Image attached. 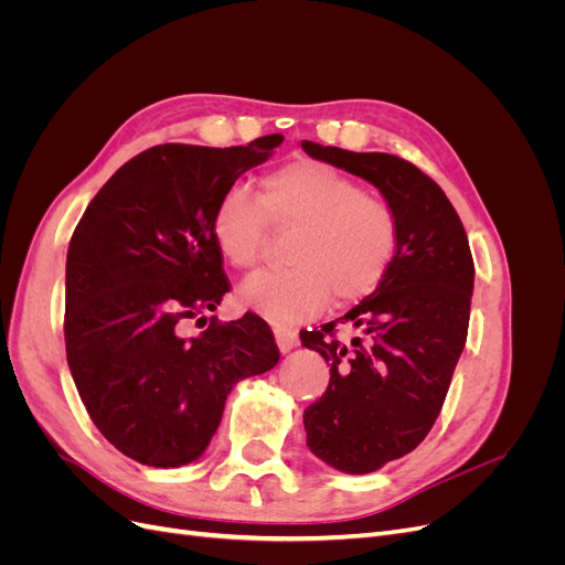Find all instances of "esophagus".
Segmentation results:
<instances>
[{
  "label": "esophagus",
  "instance_id": "obj_1",
  "mask_svg": "<svg viewBox=\"0 0 565 565\" xmlns=\"http://www.w3.org/2000/svg\"><path fill=\"white\" fill-rule=\"evenodd\" d=\"M273 334H276L278 349H280L282 353L292 351V349L299 344V334H297V330H292V328H285V324H278V328L273 330Z\"/></svg>",
  "mask_w": 565,
  "mask_h": 565
}]
</instances>
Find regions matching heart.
I'll return each mask as SVG.
<instances>
[{"instance_id":"b5f03b06","label":"heart","mask_w":565,"mask_h":565,"mask_svg":"<svg viewBox=\"0 0 565 565\" xmlns=\"http://www.w3.org/2000/svg\"><path fill=\"white\" fill-rule=\"evenodd\" d=\"M268 224L295 231L287 266L266 270L241 287V303L270 322H297L318 313L330 295L361 301L382 285L398 249V214L358 179L318 160H292L259 181V198L231 188L221 195L212 233L237 270L262 262Z\"/></svg>"}]
</instances>
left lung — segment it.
Instances as JSON below:
<instances>
[{"instance_id":"obj_1","label":"left lung","mask_w":565,"mask_h":565,"mask_svg":"<svg viewBox=\"0 0 565 565\" xmlns=\"http://www.w3.org/2000/svg\"><path fill=\"white\" fill-rule=\"evenodd\" d=\"M311 158L361 177L398 214V249L382 285L301 344L330 365L320 401L303 409L306 446L330 467L370 473L413 452L431 431L465 349L473 292L467 231L422 169L388 152L301 141ZM352 330L335 337V322Z\"/></svg>"}]
</instances>
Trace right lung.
I'll list each match as a JSON object with an SVG mask.
<instances>
[{"mask_svg":"<svg viewBox=\"0 0 565 565\" xmlns=\"http://www.w3.org/2000/svg\"><path fill=\"white\" fill-rule=\"evenodd\" d=\"M282 134L247 146L164 143L125 162L89 202L65 264V353L79 398L113 446L148 467L198 459L231 388L280 351L254 313L185 337L231 289L212 218L235 179Z\"/></svg>","mask_w":565,"mask_h":565,"instance_id":"obj_1","label":"right lung"}]
</instances>
